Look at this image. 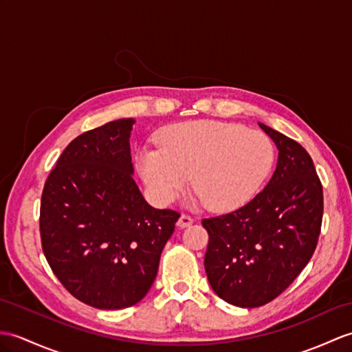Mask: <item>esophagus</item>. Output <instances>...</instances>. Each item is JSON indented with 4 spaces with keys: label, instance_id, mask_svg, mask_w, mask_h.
Returning <instances> with one entry per match:
<instances>
[{
    "label": "esophagus",
    "instance_id": "esophagus-1",
    "mask_svg": "<svg viewBox=\"0 0 352 352\" xmlns=\"http://www.w3.org/2000/svg\"><path fill=\"white\" fill-rule=\"evenodd\" d=\"M192 223H193V219H192L190 216L182 214V216H179V219H178L177 226H178V228H187V226H190Z\"/></svg>",
    "mask_w": 352,
    "mask_h": 352
}]
</instances>
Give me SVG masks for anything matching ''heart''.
Segmentation results:
<instances>
[{
    "label": "heart",
    "instance_id": "b5f03b06",
    "mask_svg": "<svg viewBox=\"0 0 352 352\" xmlns=\"http://www.w3.org/2000/svg\"><path fill=\"white\" fill-rule=\"evenodd\" d=\"M160 148L138 151L139 175L151 198L168 204L189 183L213 211L249 202L272 170L274 148L258 130L214 120L186 121L162 132Z\"/></svg>",
    "mask_w": 352,
    "mask_h": 352
}]
</instances>
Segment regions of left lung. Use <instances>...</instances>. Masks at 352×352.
Segmentation results:
<instances>
[{
    "label": "left lung",
    "mask_w": 352,
    "mask_h": 352,
    "mask_svg": "<svg viewBox=\"0 0 352 352\" xmlns=\"http://www.w3.org/2000/svg\"><path fill=\"white\" fill-rule=\"evenodd\" d=\"M276 144V170L264 190L230 214L204 219L206 273L226 303L258 307L296 280L312 258L322 222V186L309 153L258 122Z\"/></svg>",
    "instance_id": "8db88e82"
}]
</instances>
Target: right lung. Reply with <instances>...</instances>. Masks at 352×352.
Wrapping results in <instances>:
<instances>
[{"instance_id": "1", "label": "right lung", "mask_w": 352, "mask_h": 352, "mask_svg": "<svg viewBox=\"0 0 352 352\" xmlns=\"http://www.w3.org/2000/svg\"><path fill=\"white\" fill-rule=\"evenodd\" d=\"M135 120L88 130L65 146L40 204V235L52 272L73 297L96 309L141 301L179 214L145 201L133 179Z\"/></svg>"}]
</instances>
